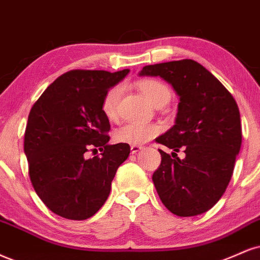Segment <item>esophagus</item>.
Here are the masks:
<instances>
[{"label": "esophagus", "mask_w": 260, "mask_h": 260, "mask_svg": "<svg viewBox=\"0 0 260 260\" xmlns=\"http://www.w3.org/2000/svg\"><path fill=\"white\" fill-rule=\"evenodd\" d=\"M142 149H143V146H140V145H132L131 146V152H132V154H137V152Z\"/></svg>", "instance_id": "1"}]
</instances>
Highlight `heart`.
<instances>
[{"mask_svg": "<svg viewBox=\"0 0 260 260\" xmlns=\"http://www.w3.org/2000/svg\"><path fill=\"white\" fill-rule=\"evenodd\" d=\"M138 87L143 95L152 105L167 104L171 100V89L161 81L143 80L138 83ZM122 93H123L122 86H114L105 93L103 98L102 109L109 120H115L117 117ZM158 132H160V127L154 123H127L115 131L114 138L117 143L121 144L142 145L157 136Z\"/></svg>", "mask_w": 260, "mask_h": 260, "instance_id": "b5f03b06", "label": "heart"}]
</instances>
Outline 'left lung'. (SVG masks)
Segmentation results:
<instances>
[{
	"label": "left lung",
	"instance_id": "1",
	"mask_svg": "<svg viewBox=\"0 0 260 260\" xmlns=\"http://www.w3.org/2000/svg\"><path fill=\"white\" fill-rule=\"evenodd\" d=\"M139 76L161 77L179 96L176 123L156 142L185 157L158 150L152 181L168 211L193 217L211 209L226 190L242 143L239 106L206 68L191 59L144 67ZM172 152V154H176ZM177 155V154H176Z\"/></svg>",
	"mask_w": 260,
	"mask_h": 260
}]
</instances>
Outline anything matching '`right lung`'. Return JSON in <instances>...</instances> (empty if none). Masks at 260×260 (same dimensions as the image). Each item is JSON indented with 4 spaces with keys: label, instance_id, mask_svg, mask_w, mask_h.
Masks as SVG:
<instances>
[{
    "label": "right lung",
    "instance_id": "1",
    "mask_svg": "<svg viewBox=\"0 0 260 260\" xmlns=\"http://www.w3.org/2000/svg\"><path fill=\"white\" fill-rule=\"evenodd\" d=\"M128 73L129 69L69 71L49 84L31 108L24 152L34 189L53 213L84 220L108 200L111 181L131 148L109 144L110 123L102 103ZM89 148H98L101 156L87 159Z\"/></svg>",
    "mask_w": 260,
    "mask_h": 260
}]
</instances>
